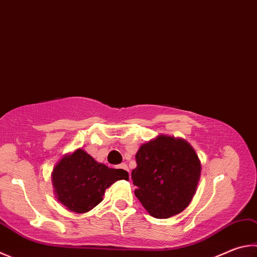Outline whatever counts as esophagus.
<instances>
[{"instance_id": "obj_1", "label": "esophagus", "mask_w": 257, "mask_h": 257, "mask_svg": "<svg viewBox=\"0 0 257 257\" xmlns=\"http://www.w3.org/2000/svg\"><path fill=\"white\" fill-rule=\"evenodd\" d=\"M119 169H121V170H123V171H125L127 172V173H129V170H128V166L125 165V164H120L119 166ZM129 177H130V173H129Z\"/></svg>"}]
</instances>
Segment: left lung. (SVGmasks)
<instances>
[{
    "label": "left lung",
    "instance_id": "8db88e82",
    "mask_svg": "<svg viewBox=\"0 0 257 257\" xmlns=\"http://www.w3.org/2000/svg\"><path fill=\"white\" fill-rule=\"evenodd\" d=\"M132 172L135 195L149 214L170 218L189 206L197 190L201 163L184 139L161 135L143 144Z\"/></svg>",
    "mask_w": 257,
    "mask_h": 257
}]
</instances>
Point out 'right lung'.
I'll return each instance as SVG.
<instances>
[{
    "label": "right lung",
    "mask_w": 257,
    "mask_h": 257,
    "mask_svg": "<svg viewBox=\"0 0 257 257\" xmlns=\"http://www.w3.org/2000/svg\"><path fill=\"white\" fill-rule=\"evenodd\" d=\"M118 180H129L127 172L109 169L81 148L65 155L51 173L58 201L76 213L87 212L97 206L105 190Z\"/></svg>",
    "instance_id": "obj_1"
}]
</instances>
